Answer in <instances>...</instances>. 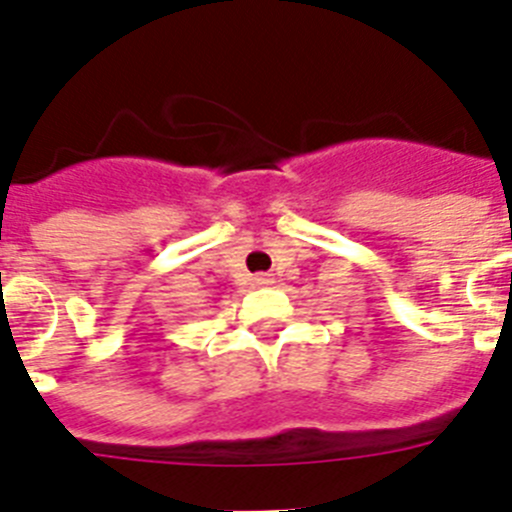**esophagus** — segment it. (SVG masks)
I'll list each match as a JSON object with an SVG mask.
<instances>
[{
  "label": "esophagus",
  "instance_id": "34e87169",
  "mask_svg": "<svg viewBox=\"0 0 512 512\" xmlns=\"http://www.w3.org/2000/svg\"><path fill=\"white\" fill-rule=\"evenodd\" d=\"M270 283H273L270 275H255V285H270Z\"/></svg>",
  "mask_w": 512,
  "mask_h": 512
}]
</instances>
